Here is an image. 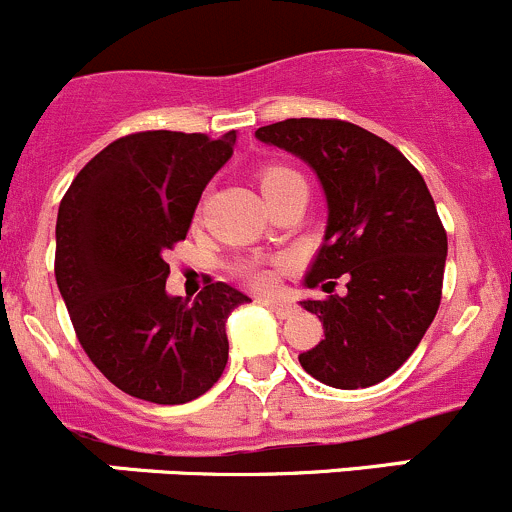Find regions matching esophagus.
<instances>
[{
	"instance_id": "obj_1",
	"label": "esophagus",
	"mask_w": 512,
	"mask_h": 512,
	"mask_svg": "<svg viewBox=\"0 0 512 512\" xmlns=\"http://www.w3.org/2000/svg\"><path fill=\"white\" fill-rule=\"evenodd\" d=\"M262 304H265L267 309H272V312H275L277 317H280V319H287V317H292V314L297 312V307H294L292 302H287V299L265 297V299H262Z\"/></svg>"
}]
</instances>
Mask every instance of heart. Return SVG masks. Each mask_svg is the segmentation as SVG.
I'll use <instances>...</instances> for the list:
<instances>
[{
    "label": "heart",
    "mask_w": 512,
    "mask_h": 512,
    "mask_svg": "<svg viewBox=\"0 0 512 512\" xmlns=\"http://www.w3.org/2000/svg\"><path fill=\"white\" fill-rule=\"evenodd\" d=\"M294 178H299L297 173H294V170H289V168H265V170H260V188H262V195H270V193H275L277 188H282V185L285 183H289V180H294ZM242 275L247 277V280L252 282V285L255 287H270L272 282H275V272L272 270H265V267H257V265H247V267H242Z\"/></svg>",
    "instance_id": "obj_1"
}]
</instances>
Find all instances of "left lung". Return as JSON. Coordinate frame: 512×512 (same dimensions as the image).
<instances>
[{
  "instance_id": "left-lung-1",
  "label": "left lung",
  "mask_w": 512,
  "mask_h": 512,
  "mask_svg": "<svg viewBox=\"0 0 512 512\" xmlns=\"http://www.w3.org/2000/svg\"><path fill=\"white\" fill-rule=\"evenodd\" d=\"M255 136L302 158L327 195L324 242L304 285L334 292L337 277L347 280L344 294L299 302L324 327L299 364L334 389L389 379L441 304L448 240L426 180L399 148L339 118H287Z\"/></svg>"
}]
</instances>
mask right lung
I'll list each match as a JSON object with an SVG mask.
<instances>
[{
  "mask_svg": "<svg viewBox=\"0 0 512 512\" xmlns=\"http://www.w3.org/2000/svg\"><path fill=\"white\" fill-rule=\"evenodd\" d=\"M235 138L131 133L91 158L61 200L56 285L84 352L128 396L185 404L223 376L225 322L250 297L225 282L193 302L170 297L163 252L185 240Z\"/></svg>",
  "mask_w": 512,
  "mask_h": 512,
  "instance_id": "obj_1",
  "label": "right lung"
}]
</instances>
